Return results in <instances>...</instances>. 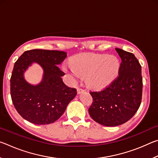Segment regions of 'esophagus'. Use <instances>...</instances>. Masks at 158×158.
Here are the masks:
<instances>
[{"label":"esophagus","instance_id":"34e87169","mask_svg":"<svg viewBox=\"0 0 158 158\" xmlns=\"http://www.w3.org/2000/svg\"><path fill=\"white\" fill-rule=\"evenodd\" d=\"M84 89H81V88H77V93L78 94H80V93L84 92Z\"/></svg>","mask_w":158,"mask_h":158}]
</instances>
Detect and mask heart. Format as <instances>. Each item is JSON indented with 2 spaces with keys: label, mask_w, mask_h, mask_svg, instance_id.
Wrapping results in <instances>:
<instances>
[{
  "label": "heart",
  "mask_w": 158,
  "mask_h": 158,
  "mask_svg": "<svg viewBox=\"0 0 158 158\" xmlns=\"http://www.w3.org/2000/svg\"><path fill=\"white\" fill-rule=\"evenodd\" d=\"M71 66L74 76L85 78L87 84L93 89H102L117 77L120 61L113 55L85 53L72 58Z\"/></svg>",
  "instance_id": "1"
}]
</instances>
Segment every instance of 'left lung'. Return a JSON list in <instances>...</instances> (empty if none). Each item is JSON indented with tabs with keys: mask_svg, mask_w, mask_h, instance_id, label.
<instances>
[{
	"mask_svg": "<svg viewBox=\"0 0 158 158\" xmlns=\"http://www.w3.org/2000/svg\"><path fill=\"white\" fill-rule=\"evenodd\" d=\"M121 58L118 76L100 91H90L93 98L90 116L105 126H118L132 118L142 98L141 66L132 53L116 48Z\"/></svg>",
	"mask_w": 158,
	"mask_h": 158,
	"instance_id": "8db88e82",
	"label": "left lung"
}]
</instances>
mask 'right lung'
Instances as JSON below:
<instances>
[{
	"instance_id": "add662e5",
	"label": "right lung",
	"mask_w": 158,
	"mask_h": 158,
	"mask_svg": "<svg viewBox=\"0 0 158 158\" xmlns=\"http://www.w3.org/2000/svg\"><path fill=\"white\" fill-rule=\"evenodd\" d=\"M67 57L61 51L32 49L26 51L16 61L10 78L12 103L20 116L36 125L55 122L77 95V90L64 84L61 77L65 73L58 68ZM33 62L44 69L43 81L32 86L23 78V73Z\"/></svg>"
}]
</instances>
